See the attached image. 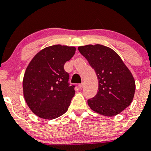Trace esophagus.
<instances>
[{"mask_svg": "<svg viewBox=\"0 0 151 151\" xmlns=\"http://www.w3.org/2000/svg\"><path fill=\"white\" fill-rule=\"evenodd\" d=\"M83 87H84V83H82L80 84H79V88H83Z\"/></svg>", "mask_w": 151, "mask_h": 151, "instance_id": "34e87169", "label": "esophagus"}]
</instances>
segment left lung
Masks as SVG:
<instances>
[{
  "label": "left lung",
  "instance_id": "1",
  "mask_svg": "<svg viewBox=\"0 0 151 151\" xmlns=\"http://www.w3.org/2000/svg\"><path fill=\"white\" fill-rule=\"evenodd\" d=\"M97 76L98 92L88 100L94 112L106 116L119 114L132 102L135 80L132 74L116 52L102 45L79 46Z\"/></svg>",
  "mask_w": 151,
  "mask_h": 151
}]
</instances>
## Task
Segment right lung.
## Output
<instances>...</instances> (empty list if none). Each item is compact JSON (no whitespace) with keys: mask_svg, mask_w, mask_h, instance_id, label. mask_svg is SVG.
I'll list each match as a JSON object with an SVG mask.
<instances>
[{"mask_svg":"<svg viewBox=\"0 0 151 151\" xmlns=\"http://www.w3.org/2000/svg\"><path fill=\"white\" fill-rule=\"evenodd\" d=\"M75 51L74 46H48L28 65L23 80V96L31 111L39 117L54 119L68 111L75 91L68 83L69 76L64 64Z\"/></svg>","mask_w":151,"mask_h":151,"instance_id":"obj_1","label":"right lung"}]
</instances>
